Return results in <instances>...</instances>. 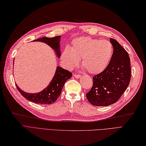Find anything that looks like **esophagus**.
<instances>
[{
  "label": "esophagus",
  "mask_w": 146,
  "mask_h": 146,
  "mask_svg": "<svg viewBox=\"0 0 146 146\" xmlns=\"http://www.w3.org/2000/svg\"><path fill=\"white\" fill-rule=\"evenodd\" d=\"M81 75H80V74H74V77L75 78H77V79L81 78Z\"/></svg>",
  "instance_id": "34e87169"
}]
</instances>
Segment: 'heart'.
Instances as JSON below:
<instances>
[{"instance_id": "heart-1", "label": "heart", "mask_w": 146, "mask_h": 146, "mask_svg": "<svg viewBox=\"0 0 146 146\" xmlns=\"http://www.w3.org/2000/svg\"><path fill=\"white\" fill-rule=\"evenodd\" d=\"M113 52V46L109 41L81 37L73 41L71 49L65 48L63 50L61 59L70 69L78 65L82 59V66L88 72L98 74L109 65Z\"/></svg>"}]
</instances>
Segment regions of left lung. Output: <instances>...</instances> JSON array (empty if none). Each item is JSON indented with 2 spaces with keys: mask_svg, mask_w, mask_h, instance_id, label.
<instances>
[{
  "mask_svg": "<svg viewBox=\"0 0 146 146\" xmlns=\"http://www.w3.org/2000/svg\"><path fill=\"white\" fill-rule=\"evenodd\" d=\"M113 47L110 63L102 72L93 76V86L86 94L91 104L106 107L117 102L129 84L131 70L128 53L117 40L110 39Z\"/></svg>",
  "mask_w": 146,
  "mask_h": 146,
  "instance_id": "1",
  "label": "left lung"
}]
</instances>
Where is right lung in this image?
I'll use <instances>...</instances> for the list:
<instances>
[{"label": "right lung", "instance_id": "add662e5", "mask_svg": "<svg viewBox=\"0 0 146 146\" xmlns=\"http://www.w3.org/2000/svg\"><path fill=\"white\" fill-rule=\"evenodd\" d=\"M60 39L61 36L54 37H46L37 39L33 41H39L46 43L54 50L58 58L61 56L60 52ZM14 62V61H13ZM72 74L69 71L62 68L60 66H57L54 76L50 82L49 84L42 91L37 93H28L23 91L16 84L18 90L25 99L29 101L39 104H51L55 102L61 94L62 88L65 82L72 78Z\"/></svg>", "mask_w": 146, "mask_h": 146}]
</instances>
